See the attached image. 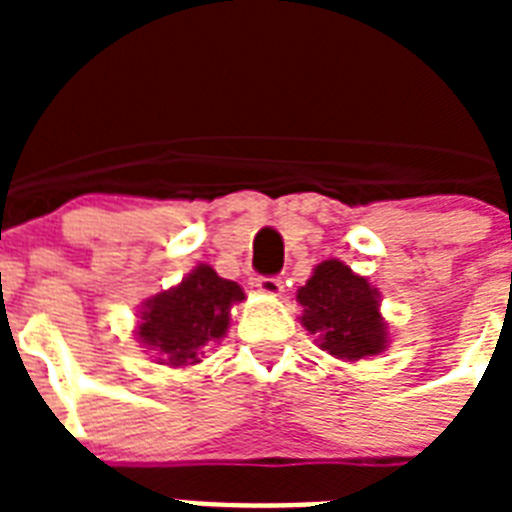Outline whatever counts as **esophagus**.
<instances>
[{
	"instance_id": "obj_1",
	"label": "esophagus",
	"mask_w": 512,
	"mask_h": 512,
	"mask_svg": "<svg viewBox=\"0 0 512 512\" xmlns=\"http://www.w3.org/2000/svg\"><path fill=\"white\" fill-rule=\"evenodd\" d=\"M256 289H259L261 295L279 297L284 292V282L279 277H259L256 279Z\"/></svg>"
}]
</instances>
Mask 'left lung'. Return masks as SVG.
<instances>
[{
    "label": "left lung",
    "mask_w": 512,
    "mask_h": 512,
    "mask_svg": "<svg viewBox=\"0 0 512 512\" xmlns=\"http://www.w3.org/2000/svg\"><path fill=\"white\" fill-rule=\"evenodd\" d=\"M302 325L318 333V343L330 356L359 361L382 354L387 325L379 315V292L341 261L315 266L305 287L297 289Z\"/></svg>",
    "instance_id": "1"
}]
</instances>
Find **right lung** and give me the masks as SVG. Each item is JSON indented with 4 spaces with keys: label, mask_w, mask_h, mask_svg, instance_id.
<instances>
[{
    "label": "right lung",
    "mask_w": 512,
    "mask_h": 512,
    "mask_svg": "<svg viewBox=\"0 0 512 512\" xmlns=\"http://www.w3.org/2000/svg\"><path fill=\"white\" fill-rule=\"evenodd\" d=\"M243 300V289L230 279L217 277L207 264L194 266L192 274L169 292L146 302L140 312V343L158 354V364H197L202 348L220 341L230 325V307Z\"/></svg>",
    "instance_id": "1"
}]
</instances>
